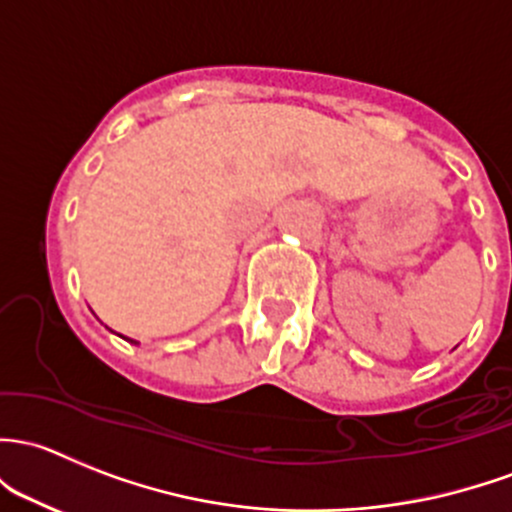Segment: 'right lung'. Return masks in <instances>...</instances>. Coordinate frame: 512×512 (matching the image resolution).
Wrapping results in <instances>:
<instances>
[{"label":"right lung","instance_id":"right-lung-1","mask_svg":"<svg viewBox=\"0 0 512 512\" xmlns=\"http://www.w3.org/2000/svg\"><path fill=\"white\" fill-rule=\"evenodd\" d=\"M122 338H125V336H122ZM127 341H129V343H137V341H132V338H127Z\"/></svg>","mask_w":512,"mask_h":512}]
</instances>
